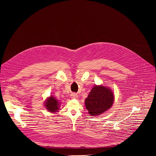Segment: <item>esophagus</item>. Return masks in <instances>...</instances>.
I'll list each match as a JSON object with an SVG mask.
<instances>
[{"instance_id":"obj_1","label":"esophagus","mask_w":156,"mask_h":156,"mask_svg":"<svg viewBox=\"0 0 156 156\" xmlns=\"http://www.w3.org/2000/svg\"><path fill=\"white\" fill-rule=\"evenodd\" d=\"M71 98L72 99H77L78 95L76 93H72L71 94Z\"/></svg>"}]
</instances>
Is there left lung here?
Instances as JSON below:
<instances>
[{
    "label": "left lung",
    "instance_id": "obj_1",
    "mask_svg": "<svg viewBox=\"0 0 156 156\" xmlns=\"http://www.w3.org/2000/svg\"><path fill=\"white\" fill-rule=\"evenodd\" d=\"M114 92L109 87L95 85L84 100L86 108L91 116L100 115L110 109L114 102Z\"/></svg>",
    "mask_w": 156,
    "mask_h": 156
}]
</instances>
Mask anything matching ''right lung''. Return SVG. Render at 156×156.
Segmentation results:
<instances>
[{
  "label": "right lung",
  "mask_w": 156,
  "mask_h": 156,
  "mask_svg": "<svg viewBox=\"0 0 156 156\" xmlns=\"http://www.w3.org/2000/svg\"><path fill=\"white\" fill-rule=\"evenodd\" d=\"M60 106V102L57 100L53 96H50L47 98L44 102V107L48 110V112L51 113H55L58 112Z\"/></svg>",
  "instance_id": "obj_1"
}]
</instances>
